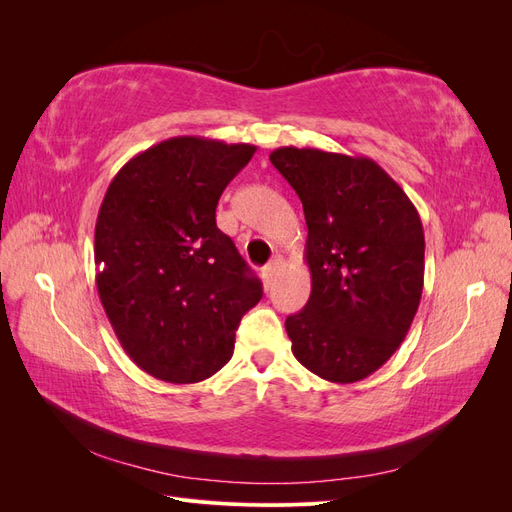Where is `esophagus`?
Masks as SVG:
<instances>
[{
    "label": "esophagus",
    "mask_w": 512,
    "mask_h": 512,
    "mask_svg": "<svg viewBox=\"0 0 512 512\" xmlns=\"http://www.w3.org/2000/svg\"><path fill=\"white\" fill-rule=\"evenodd\" d=\"M282 267H284V258L282 256H275L269 265L262 269V280L267 282V286H271L273 282H275V277H277V273L282 271Z\"/></svg>",
    "instance_id": "34e87169"
}]
</instances>
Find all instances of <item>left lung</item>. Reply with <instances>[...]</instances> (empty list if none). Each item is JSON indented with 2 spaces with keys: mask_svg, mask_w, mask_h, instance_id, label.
Instances as JSON below:
<instances>
[{
  "mask_svg": "<svg viewBox=\"0 0 512 512\" xmlns=\"http://www.w3.org/2000/svg\"><path fill=\"white\" fill-rule=\"evenodd\" d=\"M303 203L312 294L286 318L292 354L339 384L367 378L404 342L423 294L418 211L363 156L280 147L269 156Z\"/></svg>",
  "mask_w": 512,
  "mask_h": 512,
  "instance_id": "obj_1",
  "label": "left lung"
}]
</instances>
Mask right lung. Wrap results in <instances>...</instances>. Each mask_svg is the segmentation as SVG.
I'll return each instance as SVG.
<instances>
[{"label":"right lung","instance_id":"obj_1","mask_svg":"<svg viewBox=\"0 0 512 512\" xmlns=\"http://www.w3.org/2000/svg\"><path fill=\"white\" fill-rule=\"evenodd\" d=\"M254 145L175 136L138 153L108 185L96 222V284L130 359L190 384L220 371L262 284L215 224Z\"/></svg>","mask_w":512,"mask_h":512}]
</instances>
